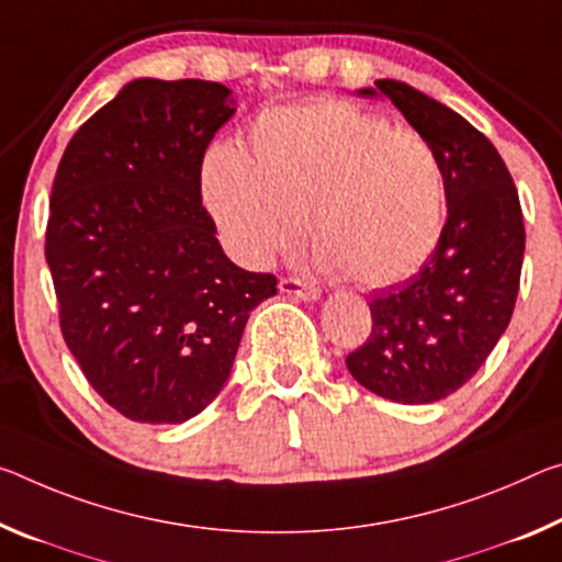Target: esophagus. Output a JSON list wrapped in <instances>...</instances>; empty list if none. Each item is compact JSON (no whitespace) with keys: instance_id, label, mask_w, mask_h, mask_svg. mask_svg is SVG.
<instances>
[{"instance_id":"1","label":"esophagus","mask_w":562,"mask_h":562,"mask_svg":"<svg viewBox=\"0 0 562 562\" xmlns=\"http://www.w3.org/2000/svg\"><path fill=\"white\" fill-rule=\"evenodd\" d=\"M280 292H284V295H290V297L305 300V302L319 300V290L315 288V284H307V282H300V280H292V278L280 280Z\"/></svg>"}]
</instances>
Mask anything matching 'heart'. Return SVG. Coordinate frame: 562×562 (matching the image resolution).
Returning a JSON list of instances; mask_svg holds the SVG:
<instances>
[{
	"label": "heart",
	"mask_w": 562,
	"mask_h": 562,
	"mask_svg": "<svg viewBox=\"0 0 562 562\" xmlns=\"http://www.w3.org/2000/svg\"><path fill=\"white\" fill-rule=\"evenodd\" d=\"M202 200L239 262L262 267L292 252L307 222L319 270L364 288L420 270L448 215L430 139L342 100L267 112L249 153L210 147Z\"/></svg>",
	"instance_id": "obj_1"
}]
</instances>
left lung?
Wrapping results in <instances>:
<instances>
[{"instance_id": "8db88e82", "label": "left lung", "mask_w": 562, "mask_h": 562, "mask_svg": "<svg viewBox=\"0 0 562 562\" xmlns=\"http://www.w3.org/2000/svg\"><path fill=\"white\" fill-rule=\"evenodd\" d=\"M358 94L387 97L430 139L448 220L420 272L370 297L372 333L345 362L380 397L438 403L475 375L510 325L525 252L518 190L493 142L450 106L395 79Z\"/></svg>"}]
</instances>
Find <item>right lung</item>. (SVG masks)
Segmentation results:
<instances>
[{
	"label": "right lung",
	"instance_id": "right-lung-1",
	"mask_svg": "<svg viewBox=\"0 0 562 562\" xmlns=\"http://www.w3.org/2000/svg\"><path fill=\"white\" fill-rule=\"evenodd\" d=\"M233 89L142 77L75 132L52 184L44 255L69 352L106 405L177 425L225 387L247 317L278 292L222 252L202 159Z\"/></svg>",
	"mask_w": 562,
	"mask_h": 562
}]
</instances>
